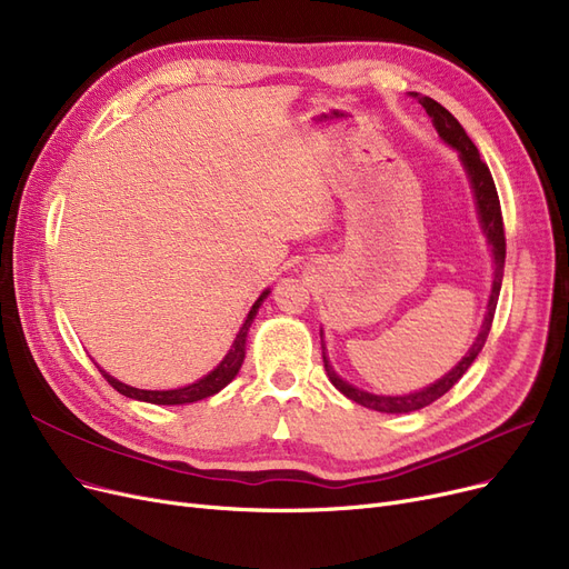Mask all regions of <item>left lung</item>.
Masks as SVG:
<instances>
[{"instance_id": "left-lung-1", "label": "left lung", "mask_w": 569, "mask_h": 569, "mask_svg": "<svg viewBox=\"0 0 569 569\" xmlns=\"http://www.w3.org/2000/svg\"><path fill=\"white\" fill-rule=\"evenodd\" d=\"M412 96L427 110V114L433 119V126H436L438 136L443 138L448 144L455 147V150L461 157V161H465V166H467V173L471 178V187H473L476 203H478V216H480L482 229H486V237H488V241L492 246L495 281H492V296H490V302H488L486 321H482L478 338L471 345L469 353L443 377V380H438L436 385H431V387H427L422 391H415V393H408V396H375V393L356 389V387L347 385L345 380H340L338 375H335V370L328 363L326 347H323V366H326V372L330 377V382L335 385V389H340L347 398H351V401H356V403L363 406V408H370V410H377V412H391V415L412 412V410L431 406L433 401H438L440 396L448 393L461 380V375H465L471 368V363L476 361V356L480 353V349L486 347V340H488L490 328H492L495 309H497L499 290H501V277H503V258H507V237H503L501 206H499L497 187H495V180H492V173H490L488 163L480 159L478 147L471 142L467 131L461 129V123L443 108V104L436 102L433 98H427V96H422V98H419L417 93H412Z\"/></svg>"}]
</instances>
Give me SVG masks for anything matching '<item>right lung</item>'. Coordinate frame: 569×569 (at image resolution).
Segmentation results:
<instances>
[{
    "label": "right lung",
    "mask_w": 569,
    "mask_h": 569,
    "mask_svg": "<svg viewBox=\"0 0 569 569\" xmlns=\"http://www.w3.org/2000/svg\"><path fill=\"white\" fill-rule=\"evenodd\" d=\"M269 296V290H264L262 296L258 298V302L252 305V309L248 311V317L237 335L234 345H231L229 353L222 359V363L213 370L208 372L203 380L189 385V387H182V389H171V391H144V389H136V387H129L123 385L119 380H114V377H110L104 370H100V375L108 380V385L112 389H117L119 393L129 396V398H136V401H144V403H157V406H182V403H194V401H201V398H208L218 393L220 389H224L231 380H234L241 363H243V356H246V338H248V328L252 323V319H256V313L262 305V300Z\"/></svg>",
    "instance_id": "add662e5"
}]
</instances>
